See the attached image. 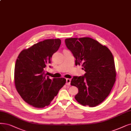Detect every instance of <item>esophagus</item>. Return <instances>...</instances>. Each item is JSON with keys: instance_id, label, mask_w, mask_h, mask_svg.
Returning a JSON list of instances; mask_svg holds the SVG:
<instances>
[{"instance_id": "obj_1", "label": "esophagus", "mask_w": 131, "mask_h": 131, "mask_svg": "<svg viewBox=\"0 0 131 131\" xmlns=\"http://www.w3.org/2000/svg\"><path fill=\"white\" fill-rule=\"evenodd\" d=\"M70 83H71V80L69 79V78H67L66 80V84L67 85H70Z\"/></svg>"}]
</instances>
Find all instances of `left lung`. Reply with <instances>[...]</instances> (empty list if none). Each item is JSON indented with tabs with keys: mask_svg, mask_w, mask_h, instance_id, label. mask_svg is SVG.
<instances>
[{
	"mask_svg": "<svg viewBox=\"0 0 131 131\" xmlns=\"http://www.w3.org/2000/svg\"><path fill=\"white\" fill-rule=\"evenodd\" d=\"M67 48L75 57V65L82 66L83 76H75L71 85L78 88L75 98L83 106L94 107L109 95L116 79V70L111 51L90 38H68Z\"/></svg>",
	"mask_w": 131,
	"mask_h": 131,
	"instance_id": "left-lung-1",
	"label": "left lung"
}]
</instances>
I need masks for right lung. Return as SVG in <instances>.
Returning a JSON list of instances; mask_svg holds the SVG:
<instances>
[{
    "mask_svg": "<svg viewBox=\"0 0 131 131\" xmlns=\"http://www.w3.org/2000/svg\"><path fill=\"white\" fill-rule=\"evenodd\" d=\"M61 43L59 39H47L19 54L14 69L16 89L29 105L36 108L48 106L66 84L64 78L51 80L45 72L53 55Z\"/></svg>",
    "mask_w": 131,
    "mask_h": 131,
    "instance_id": "add662e5",
    "label": "right lung"
}]
</instances>
